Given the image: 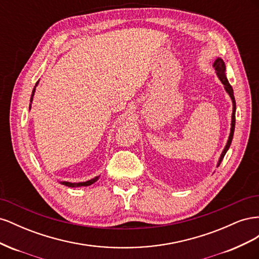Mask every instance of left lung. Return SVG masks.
Returning a JSON list of instances; mask_svg holds the SVG:
<instances>
[{
	"instance_id": "1",
	"label": "left lung",
	"mask_w": 259,
	"mask_h": 259,
	"mask_svg": "<svg viewBox=\"0 0 259 259\" xmlns=\"http://www.w3.org/2000/svg\"><path fill=\"white\" fill-rule=\"evenodd\" d=\"M213 67L215 68L216 70V73H217V76L219 77V80H221V82L224 84L225 86V90L226 92L229 94V96L231 97V100H232V104H233V110H232V120H231V131H230V135H229V138H228V142H227V145L224 149V151L221 155V158H219V161H218V164L217 166L221 165V163L224 159V156L226 154V152L228 151V149L231 145V142H232V138H233V133H234V126H236V99H234V95H233V90L231 88V85L229 83V81L227 80V76L225 74V71H226V66H225V62L222 58H217L214 62Z\"/></svg>"
}]
</instances>
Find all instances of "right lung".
<instances>
[{
    "mask_svg": "<svg viewBox=\"0 0 259 259\" xmlns=\"http://www.w3.org/2000/svg\"><path fill=\"white\" fill-rule=\"evenodd\" d=\"M37 83L38 82H36V84H35V86L37 85ZM35 86H34V89H33V91H32V95H31V99H30V101L31 103H32V99H33V95H34V92H35ZM30 108H31V104H30ZM98 178H99V176H97V177H95V178H93V179H91V180H88V182H84V183H68V182H62L61 184L62 185H65V186H67V187H86V186H91V185H93L94 183L95 182H97L98 180Z\"/></svg>",
    "mask_w": 259,
    "mask_h": 259,
    "instance_id": "right-lung-1",
    "label": "right lung"
}]
</instances>
